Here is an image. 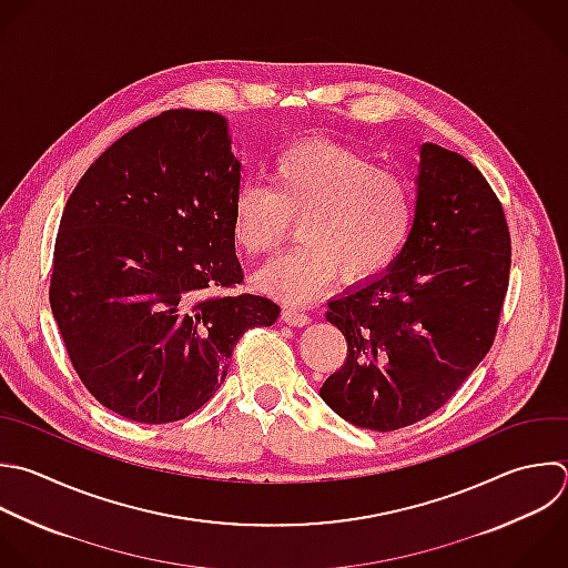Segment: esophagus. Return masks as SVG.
<instances>
[{
  "mask_svg": "<svg viewBox=\"0 0 568 568\" xmlns=\"http://www.w3.org/2000/svg\"><path fill=\"white\" fill-rule=\"evenodd\" d=\"M282 320H284L286 324H291V326H306V324L311 322V317H308L304 311L295 308V306H286V308L282 311Z\"/></svg>",
  "mask_w": 568,
  "mask_h": 568,
  "instance_id": "esophagus-1",
  "label": "esophagus"
}]
</instances>
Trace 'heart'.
<instances>
[{
  "label": "heart",
  "instance_id": "heart-1",
  "mask_svg": "<svg viewBox=\"0 0 568 568\" xmlns=\"http://www.w3.org/2000/svg\"><path fill=\"white\" fill-rule=\"evenodd\" d=\"M291 220L300 242L260 271L257 286L304 302L339 271L346 282H364L402 255L415 222V186L357 149L306 140L273 158L268 189L244 184L231 202V235L248 255L273 253Z\"/></svg>",
  "mask_w": 568,
  "mask_h": 568
}]
</instances>
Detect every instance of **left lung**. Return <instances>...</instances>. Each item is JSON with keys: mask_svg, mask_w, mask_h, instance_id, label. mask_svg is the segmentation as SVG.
<instances>
[{"mask_svg": "<svg viewBox=\"0 0 568 568\" xmlns=\"http://www.w3.org/2000/svg\"><path fill=\"white\" fill-rule=\"evenodd\" d=\"M510 271L501 202L462 155L422 144L415 222L388 271L328 302L346 362L320 388L346 422L410 426L462 386L490 351Z\"/></svg>", "mask_w": 568, "mask_h": 568, "instance_id": "obj_1", "label": "left lung"}]
</instances>
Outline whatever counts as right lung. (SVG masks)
<instances>
[{
    "instance_id": "1",
    "label": "right lung",
    "mask_w": 568,
    "mask_h": 568,
    "mask_svg": "<svg viewBox=\"0 0 568 568\" xmlns=\"http://www.w3.org/2000/svg\"><path fill=\"white\" fill-rule=\"evenodd\" d=\"M242 164L226 120L175 109L111 144L58 231L51 308L89 393L142 424L202 408L240 337L280 306L244 282L231 235Z\"/></svg>"
}]
</instances>
